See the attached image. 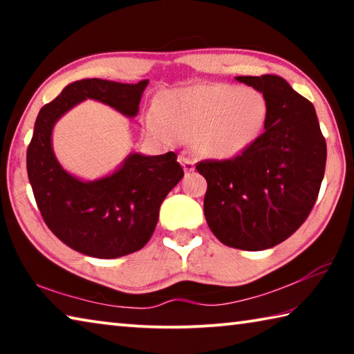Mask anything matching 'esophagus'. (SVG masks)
<instances>
[{"mask_svg": "<svg viewBox=\"0 0 354 354\" xmlns=\"http://www.w3.org/2000/svg\"><path fill=\"white\" fill-rule=\"evenodd\" d=\"M181 165H183V169H184L185 173H190V171L195 170V160L189 158V156H185V154L181 156Z\"/></svg>", "mask_w": 354, "mask_h": 354, "instance_id": "obj_1", "label": "esophagus"}]
</instances>
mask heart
Masks as SVG:
<instances>
[{
	"mask_svg": "<svg viewBox=\"0 0 354 354\" xmlns=\"http://www.w3.org/2000/svg\"><path fill=\"white\" fill-rule=\"evenodd\" d=\"M159 111L148 112V127L167 140H190L198 154L231 159L242 154L266 129L263 95L226 84L179 88L167 93Z\"/></svg>",
	"mask_w": 354,
	"mask_h": 354,
	"instance_id": "heart-1",
	"label": "heart"
}]
</instances>
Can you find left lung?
Segmentation results:
<instances>
[{
  "mask_svg": "<svg viewBox=\"0 0 354 354\" xmlns=\"http://www.w3.org/2000/svg\"><path fill=\"white\" fill-rule=\"evenodd\" d=\"M268 104L266 131L234 159L201 160L205 217L227 247L259 251L290 237L315 205L326 142L314 104L277 75L237 76Z\"/></svg>",
  "mask_w": 354,
  "mask_h": 354,
  "instance_id": "left-lung-1",
  "label": "left lung"
}]
</instances>
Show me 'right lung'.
<instances>
[{
	"instance_id": "obj_1",
	"label": "right lung",
	"mask_w": 354,
	"mask_h": 354,
	"mask_svg": "<svg viewBox=\"0 0 354 354\" xmlns=\"http://www.w3.org/2000/svg\"><path fill=\"white\" fill-rule=\"evenodd\" d=\"M148 80L123 84L81 80L41 107L26 153L28 178L41 217L59 241L82 254L113 259L139 251L153 236L159 209L184 176L178 156L131 153L111 175L82 181L59 164L53 151L57 120L76 104L95 100L133 118Z\"/></svg>"
}]
</instances>
